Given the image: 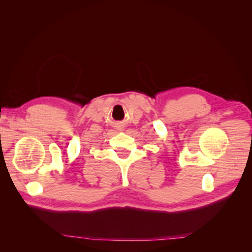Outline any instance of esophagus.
I'll return each instance as SVG.
<instances>
[{
  "mask_svg": "<svg viewBox=\"0 0 252 252\" xmlns=\"http://www.w3.org/2000/svg\"><path fill=\"white\" fill-rule=\"evenodd\" d=\"M119 130H123V127H120V129H119Z\"/></svg>",
  "mask_w": 252,
  "mask_h": 252,
  "instance_id": "34e87169",
  "label": "esophagus"
}]
</instances>
